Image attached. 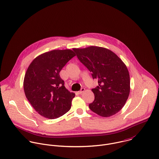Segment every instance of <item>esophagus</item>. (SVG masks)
Masks as SVG:
<instances>
[{"label":"esophagus","instance_id":"obj_1","mask_svg":"<svg viewBox=\"0 0 159 159\" xmlns=\"http://www.w3.org/2000/svg\"><path fill=\"white\" fill-rule=\"evenodd\" d=\"M84 91H85V89H84V88H82V89H81V90H80V91H79V92H78V93H79V94H82Z\"/></svg>","mask_w":159,"mask_h":159}]
</instances>
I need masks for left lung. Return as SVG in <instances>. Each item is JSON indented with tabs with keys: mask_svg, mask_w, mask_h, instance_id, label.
Wrapping results in <instances>:
<instances>
[{
	"mask_svg": "<svg viewBox=\"0 0 159 159\" xmlns=\"http://www.w3.org/2000/svg\"><path fill=\"white\" fill-rule=\"evenodd\" d=\"M79 60L97 79L98 85L92 89L94 101L90 109L102 117H110L120 111L130 92V78L127 67L111 51L102 47L74 48Z\"/></svg>",
	"mask_w": 159,
	"mask_h": 159,
	"instance_id": "left-lung-1",
	"label": "left lung"
}]
</instances>
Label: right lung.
Segmentation results:
<instances>
[{"instance_id":"right-lung-1","label":"right lung","mask_w":159,"mask_h":159,"mask_svg":"<svg viewBox=\"0 0 159 159\" xmlns=\"http://www.w3.org/2000/svg\"><path fill=\"white\" fill-rule=\"evenodd\" d=\"M75 56L70 49L52 50L38 56L30 64L24 78V92L40 115L55 119L70 109L75 93L66 89L59 72Z\"/></svg>"}]
</instances>
